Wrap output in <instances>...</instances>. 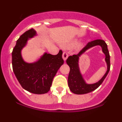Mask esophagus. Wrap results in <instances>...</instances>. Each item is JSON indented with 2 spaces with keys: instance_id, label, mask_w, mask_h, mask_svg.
I'll return each instance as SVG.
<instances>
[{
  "instance_id": "obj_1",
  "label": "esophagus",
  "mask_w": 122,
  "mask_h": 122,
  "mask_svg": "<svg viewBox=\"0 0 122 122\" xmlns=\"http://www.w3.org/2000/svg\"><path fill=\"white\" fill-rule=\"evenodd\" d=\"M62 56H63V59H64V61H66V59H67V57H68V53L66 51H64L63 52Z\"/></svg>"
}]
</instances>
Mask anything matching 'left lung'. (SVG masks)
<instances>
[{"label": "left lung", "mask_w": 122, "mask_h": 122, "mask_svg": "<svg viewBox=\"0 0 122 122\" xmlns=\"http://www.w3.org/2000/svg\"><path fill=\"white\" fill-rule=\"evenodd\" d=\"M96 45L101 46L102 47V51L106 55V61L107 64V71L105 75L99 82L92 85H87L83 81L79 71L78 66V57L87 49ZM66 63L70 67L67 82L71 91L76 94H84L91 92L100 86V85L103 82L110 71V55L107 48V44L102 40H96L89 42L77 55H74L72 56H69L66 60Z\"/></svg>", "instance_id": "1"}]
</instances>
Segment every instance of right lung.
<instances>
[{
    "mask_svg": "<svg viewBox=\"0 0 122 122\" xmlns=\"http://www.w3.org/2000/svg\"><path fill=\"white\" fill-rule=\"evenodd\" d=\"M36 35L33 28L28 30L17 40L12 51V68L21 87L30 92L36 94L47 93L59 67L64 63L63 51L58 55L45 53L41 59L35 63H26L21 56V50L29 38Z\"/></svg>",
    "mask_w": 122,
    "mask_h": 122,
    "instance_id": "obj_1",
    "label": "right lung"
}]
</instances>
